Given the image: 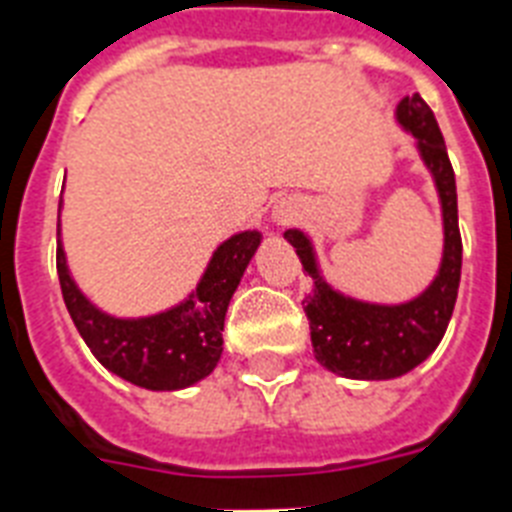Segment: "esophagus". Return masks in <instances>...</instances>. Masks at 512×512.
Returning a JSON list of instances; mask_svg holds the SVG:
<instances>
[{
  "mask_svg": "<svg viewBox=\"0 0 512 512\" xmlns=\"http://www.w3.org/2000/svg\"><path fill=\"white\" fill-rule=\"evenodd\" d=\"M299 213H302V205H299V202L284 199V202H281V205H276V210H273V220H276V223H281V226H286V223L297 220Z\"/></svg>",
  "mask_w": 512,
  "mask_h": 512,
  "instance_id": "34e87169",
  "label": "esophagus"
}]
</instances>
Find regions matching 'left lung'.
Masks as SVG:
<instances>
[{"instance_id":"obj_1","label":"left lung","mask_w":512,"mask_h":512,"mask_svg":"<svg viewBox=\"0 0 512 512\" xmlns=\"http://www.w3.org/2000/svg\"><path fill=\"white\" fill-rule=\"evenodd\" d=\"M397 123L415 136V147L434 178L442 202V265L426 292L402 305H373L347 297L326 284L310 239L297 228L284 234L286 242L297 249L307 276L313 278V292L302 299V307L310 321L315 360L344 378L384 381L413 371L442 342L458 299L463 242L458 228L455 170L447 157L444 136L421 94L405 97L397 105Z\"/></svg>"}]
</instances>
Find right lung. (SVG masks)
Segmentation results:
<instances>
[{
  "label": "right lung",
  "instance_id": "1",
  "mask_svg": "<svg viewBox=\"0 0 512 512\" xmlns=\"http://www.w3.org/2000/svg\"><path fill=\"white\" fill-rule=\"evenodd\" d=\"M260 231H242L220 244L197 289L165 313L115 318L91 305L65 260L57 213V276L70 318L99 363L115 376L152 392H176L215 371L223 352L228 302L260 247Z\"/></svg>",
  "mask_w": 512,
  "mask_h": 512
}]
</instances>
